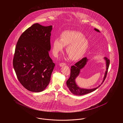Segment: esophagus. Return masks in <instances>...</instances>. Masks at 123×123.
<instances>
[{"instance_id": "1", "label": "esophagus", "mask_w": 123, "mask_h": 123, "mask_svg": "<svg viewBox=\"0 0 123 123\" xmlns=\"http://www.w3.org/2000/svg\"><path fill=\"white\" fill-rule=\"evenodd\" d=\"M65 65H66V64H65V63H60V64H59V65H60V66H61V67Z\"/></svg>"}]
</instances>
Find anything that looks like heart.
<instances>
[{
    "mask_svg": "<svg viewBox=\"0 0 123 123\" xmlns=\"http://www.w3.org/2000/svg\"><path fill=\"white\" fill-rule=\"evenodd\" d=\"M66 51L73 60H77L83 57L88 47V41L80 31L69 30L63 32L60 39L56 38L52 43V52L55 56L62 51L67 46Z\"/></svg>",
    "mask_w": 123,
    "mask_h": 123,
    "instance_id": "obj_1",
    "label": "heart"
}]
</instances>
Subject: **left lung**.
I'll list each match as a JSON object with an SVG mask.
<instances>
[{"label": "left lung", "mask_w": 123, "mask_h": 123, "mask_svg": "<svg viewBox=\"0 0 123 123\" xmlns=\"http://www.w3.org/2000/svg\"><path fill=\"white\" fill-rule=\"evenodd\" d=\"M94 29L95 31L100 32L99 30L96 29ZM104 59L105 61L106 68V71L105 73L103 80L101 84H103L106 76L107 73H108V70L110 65V60L106 57H105ZM88 61V59H87L86 57L83 58L81 59V60L79 61L78 62L76 63L74 65L71 66L70 76V77L68 79V80L66 81V84L68 89L70 90V91L73 94H75L76 95H82L86 94H88L89 93L94 92L101 85V84H100L98 86H97V87H95L93 89H85V88H82L80 87L76 83V78L79 75L80 70L84 68L86 65V63Z\"/></svg>", "instance_id": "obj_1"}]
</instances>
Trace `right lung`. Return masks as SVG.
<instances>
[{"mask_svg": "<svg viewBox=\"0 0 123 123\" xmlns=\"http://www.w3.org/2000/svg\"><path fill=\"white\" fill-rule=\"evenodd\" d=\"M52 26L34 24L21 35L16 45L13 66L19 81L29 91H44L55 64L50 58Z\"/></svg>", "mask_w": 123, "mask_h": 123, "instance_id": "right-lung-1", "label": "right lung"}]
</instances>
